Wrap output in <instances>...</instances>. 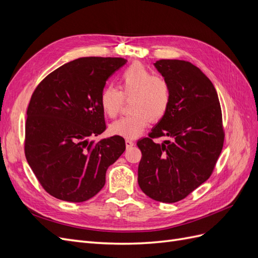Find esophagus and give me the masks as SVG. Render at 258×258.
Masks as SVG:
<instances>
[{"instance_id": "esophagus-1", "label": "esophagus", "mask_w": 258, "mask_h": 258, "mask_svg": "<svg viewBox=\"0 0 258 258\" xmlns=\"http://www.w3.org/2000/svg\"><path fill=\"white\" fill-rule=\"evenodd\" d=\"M124 142H126V146H127V148H130V147H132V146L135 145V142H134V141H131V140H129V139H127L126 141H124Z\"/></svg>"}]
</instances>
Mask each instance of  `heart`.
<instances>
[{
    "label": "heart",
    "instance_id": "heart-1",
    "mask_svg": "<svg viewBox=\"0 0 258 258\" xmlns=\"http://www.w3.org/2000/svg\"><path fill=\"white\" fill-rule=\"evenodd\" d=\"M120 92L113 86H106L100 96V105L103 113L114 118L118 115L122 95L130 100L128 116L114 121L110 126L112 135L135 139L142 134L151 120L158 121L166 115L170 101L171 88L169 83L142 64L135 63L119 75Z\"/></svg>",
    "mask_w": 258,
    "mask_h": 258
}]
</instances>
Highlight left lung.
Returning a JSON list of instances; mask_svg holds the SVG:
<instances>
[{
    "mask_svg": "<svg viewBox=\"0 0 258 258\" xmlns=\"http://www.w3.org/2000/svg\"><path fill=\"white\" fill-rule=\"evenodd\" d=\"M154 66L170 85L171 101L150 138L137 142L142 152L138 183L146 196L172 204L212 173L224 143L222 111L212 82L199 68L176 59ZM159 136L170 140L155 144L151 139Z\"/></svg>",
    "mask_w": 258,
    "mask_h": 258,
    "instance_id": "left-lung-1",
    "label": "left lung"
}]
</instances>
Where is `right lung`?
Masks as SVG:
<instances>
[{
	"label": "right lung",
	"mask_w": 258,
	"mask_h": 258,
	"mask_svg": "<svg viewBox=\"0 0 258 258\" xmlns=\"http://www.w3.org/2000/svg\"><path fill=\"white\" fill-rule=\"evenodd\" d=\"M122 58L85 57L50 73L31 97L25 153L44 189L70 202H83L103 188L106 170L126 150L123 138L96 142L105 130L100 96Z\"/></svg>",
	"instance_id": "add662e5"
}]
</instances>
